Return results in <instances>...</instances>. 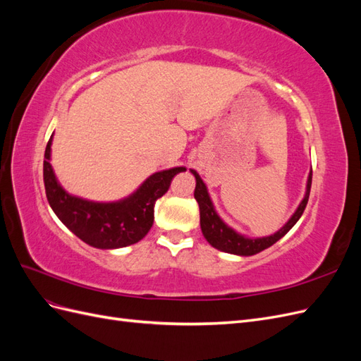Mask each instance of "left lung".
<instances>
[{"label":"left lung","mask_w":361,"mask_h":361,"mask_svg":"<svg viewBox=\"0 0 361 361\" xmlns=\"http://www.w3.org/2000/svg\"><path fill=\"white\" fill-rule=\"evenodd\" d=\"M190 171L194 174V178H195L194 199L197 200L199 207H200V227H202V233H203L204 239L214 248L224 251V253H228V255H236V256L257 255V253H260V251L267 250L272 244H276L279 239L285 236L301 218V215L305 209V204H307V202H309L310 187H312V170H310L309 178H307V185H305L304 197L300 202L297 209H295V212L290 215L289 220L285 223V226L280 227L279 231L272 235L250 238L247 235L236 232L233 227L224 223L223 218L215 211V206L211 200V195H209V192H207V187H206V183L202 180L200 174L192 169H190Z\"/></svg>","instance_id":"left-lung-1"}]
</instances>
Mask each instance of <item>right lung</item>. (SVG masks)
I'll return each mask as SVG.
<instances>
[{"label":"right lung","mask_w":361,"mask_h":361,"mask_svg":"<svg viewBox=\"0 0 361 361\" xmlns=\"http://www.w3.org/2000/svg\"><path fill=\"white\" fill-rule=\"evenodd\" d=\"M51 135L43 161V182L54 214L72 233L90 247L116 250L137 244L154 224V209L159 197L169 191L171 179L185 167L157 171L140 187L116 202H94L78 197L61 187L51 166Z\"/></svg>","instance_id":"obj_1"}]
</instances>
